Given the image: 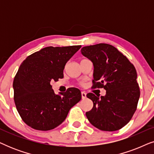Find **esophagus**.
I'll return each mask as SVG.
<instances>
[{
	"instance_id": "esophagus-1",
	"label": "esophagus",
	"mask_w": 154,
	"mask_h": 154,
	"mask_svg": "<svg viewBox=\"0 0 154 154\" xmlns=\"http://www.w3.org/2000/svg\"><path fill=\"white\" fill-rule=\"evenodd\" d=\"M81 96H82V99H85L86 98V93L85 92H81Z\"/></svg>"
}]
</instances>
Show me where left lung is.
Instances as JSON below:
<instances>
[{"label":"left lung","mask_w":154,"mask_h":154,"mask_svg":"<svg viewBox=\"0 0 154 154\" xmlns=\"http://www.w3.org/2000/svg\"><path fill=\"white\" fill-rule=\"evenodd\" d=\"M83 56L94 65L92 88H104L106 95L87 94L93 102L86 112L90 123L103 131H116L129 123L135 112L140 96L134 65L123 53L106 43L85 46Z\"/></svg>","instance_id":"obj_1"}]
</instances>
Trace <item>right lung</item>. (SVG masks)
<instances>
[{"label":"right lung","mask_w":154,"mask_h":154,"mask_svg":"<svg viewBox=\"0 0 154 154\" xmlns=\"http://www.w3.org/2000/svg\"><path fill=\"white\" fill-rule=\"evenodd\" d=\"M81 48L50 46L23 61L14 79V100L19 114L29 127L42 131L54 129L81 100L78 88L56 94L50 85L52 81L64 77L66 63Z\"/></svg>","instance_id":"obj_1"}]
</instances>
